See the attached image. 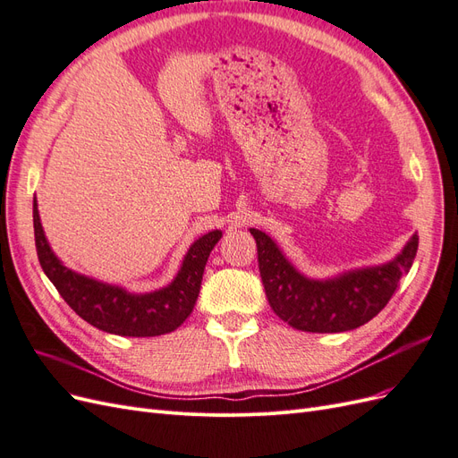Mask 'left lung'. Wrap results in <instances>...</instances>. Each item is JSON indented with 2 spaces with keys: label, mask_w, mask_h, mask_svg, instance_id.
I'll return each mask as SVG.
<instances>
[{
  "label": "left lung",
  "mask_w": 458,
  "mask_h": 458,
  "mask_svg": "<svg viewBox=\"0 0 458 458\" xmlns=\"http://www.w3.org/2000/svg\"><path fill=\"white\" fill-rule=\"evenodd\" d=\"M258 246V266L269 306L284 323L303 332H345L369 323L394 296L419 250L414 233L392 261L340 273L332 279H310L290 263L276 242L250 229Z\"/></svg>",
  "instance_id": "left-lung-1"
}]
</instances>
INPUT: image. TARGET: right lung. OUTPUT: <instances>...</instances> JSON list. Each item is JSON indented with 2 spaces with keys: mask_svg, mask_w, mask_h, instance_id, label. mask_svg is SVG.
Segmentation results:
<instances>
[{
  "mask_svg": "<svg viewBox=\"0 0 458 458\" xmlns=\"http://www.w3.org/2000/svg\"><path fill=\"white\" fill-rule=\"evenodd\" d=\"M34 237L39 266L63 300L95 328L118 336H160L182 325L195 308L204 267L221 231H210L191 244L175 279L155 293L135 294L126 288L80 275L55 256L41 227L34 197Z\"/></svg>",
  "mask_w": 458,
  "mask_h": 458,
  "instance_id": "1",
  "label": "right lung"
}]
</instances>
